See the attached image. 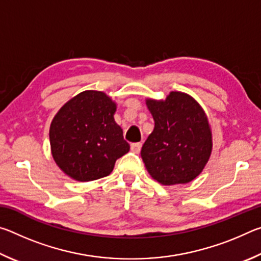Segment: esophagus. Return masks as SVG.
Segmentation results:
<instances>
[{"mask_svg":"<svg viewBox=\"0 0 261 261\" xmlns=\"http://www.w3.org/2000/svg\"><path fill=\"white\" fill-rule=\"evenodd\" d=\"M130 148H131V152L138 154V153L140 152V149H141V144H140V143H134V144H131Z\"/></svg>","mask_w":261,"mask_h":261,"instance_id":"obj_1","label":"esophagus"}]
</instances>
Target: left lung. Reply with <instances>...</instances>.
Listing matches in <instances>:
<instances>
[{"instance_id": "1", "label": "left lung", "mask_w": 261, "mask_h": 261, "mask_svg": "<svg viewBox=\"0 0 261 261\" xmlns=\"http://www.w3.org/2000/svg\"><path fill=\"white\" fill-rule=\"evenodd\" d=\"M154 130L140 155L149 175L163 185L191 182L204 169L212 151L208 121L199 103L182 92L165 101L147 100Z\"/></svg>"}]
</instances>
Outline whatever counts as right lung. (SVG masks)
Wrapping results in <instances>:
<instances>
[{"label":"right lung","mask_w":261,"mask_h":261,"mask_svg":"<svg viewBox=\"0 0 261 261\" xmlns=\"http://www.w3.org/2000/svg\"><path fill=\"white\" fill-rule=\"evenodd\" d=\"M115 112L116 105L103 92L85 91L56 114L49 130L51 154L70 177L81 182L106 177L129 152Z\"/></svg>","instance_id":"obj_1"}]
</instances>
